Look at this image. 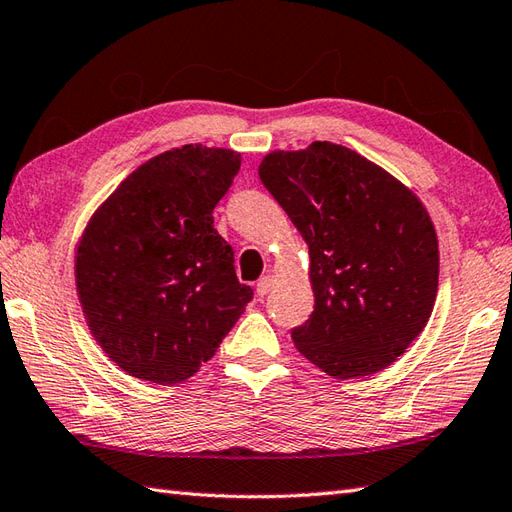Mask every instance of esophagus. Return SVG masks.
<instances>
[{"label": "esophagus", "mask_w": 512, "mask_h": 512, "mask_svg": "<svg viewBox=\"0 0 512 512\" xmlns=\"http://www.w3.org/2000/svg\"><path fill=\"white\" fill-rule=\"evenodd\" d=\"M276 285H278L276 276H274V274H267V276H263V278L258 280V285H256V293L260 295V298H265V295H269L271 291L276 289Z\"/></svg>", "instance_id": "1"}]
</instances>
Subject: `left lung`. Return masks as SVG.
Wrapping results in <instances>:
<instances>
[{
  "label": "left lung",
  "instance_id": "8db88e82",
  "mask_svg": "<svg viewBox=\"0 0 512 512\" xmlns=\"http://www.w3.org/2000/svg\"><path fill=\"white\" fill-rule=\"evenodd\" d=\"M309 245L315 309L293 344L335 379L392 366L438 293V238L414 192L342 144L271 151L258 166Z\"/></svg>",
  "mask_w": 512,
  "mask_h": 512
}]
</instances>
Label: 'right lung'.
Instances as JSON below:
<instances>
[{
    "label": "right lung",
    "mask_w": 512,
    "mask_h": 512,
    "mask_svg": "<svg viewBox=\"0 0 512 512\" xmlns=\"http://www.w3.org/2000/svg\"><path fill=\"white\" fill-rule=\"evenodd\" d=\"M241 153L186 144L138 166L102 201L76 245L89 331L135 379L170 385L214 357L252 300L214 206Z\"/></svg>",
    "instance_id": "obj_1"
}]
</instances>
